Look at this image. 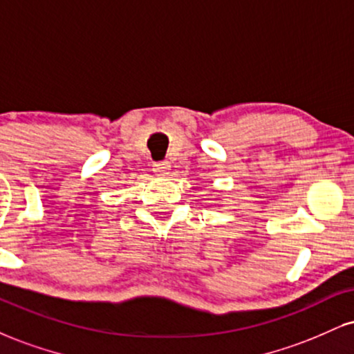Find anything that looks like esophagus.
Segmentation results:
<instances>
[{"label": "esophagus", "instance_id": "1", "mask_svg": "<svg viewBox=\"0 0 354 354\" xmlns=\"http://www.w3.org/2000/svg\"><path fill=\"white\" fill-rule=\"evenodd\" d=\"M169 168H171V165L168 163V161H165V163H158L155 165V168H153V173L156 174V176H166L169 171Z\"/></svg>", "mask_w": 354, "mask_h": 354}]
</instances>
